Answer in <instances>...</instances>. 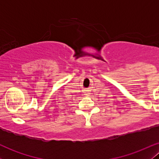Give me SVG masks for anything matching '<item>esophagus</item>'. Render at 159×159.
<instances>
[{"mask_svg":"<svg viewBox=\"0 0 159 159\" xmlns=\"http://www.w3.org/2000/svg\"><path fill=\"white\" fill-rule=\"evenodd\" d=\"M85 95H86V96H88V93H86Z\"/></svg>","mask_w":159,"mask_h":159,"instance_id":"obj_1","label":"esophagus"}]
</instances>
